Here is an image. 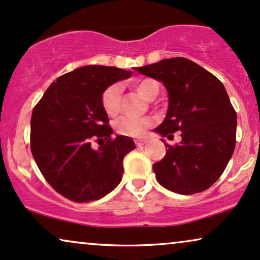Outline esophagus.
Returning <instances> with one entry per match:
<instances>
[{
	"mask_svg": "<svg viewBox=\"0 0 260 260\" xmlns=\"http://www.w3.org/2000/svg\"><path fill=\"white\" fill-rule=\"evenodd\" d=\"M135 143H136L137 147H142V146L146 145L147 141L146 140H142V139H139V140H135Z\"/></svg>",
	"mask_w": 260,
	"mask_h": 260,
	"instance_id": "obj_1",
	"label": "esophagus"
}]
</instances>
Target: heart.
<instances>
[{
    "mask_svg": "<svg viewBox=\"0 0 260 260\" xmlns=\"http://www.w3.org/2000/svg\"><path fill=\"white\" fill-rule=\"evenodd\" d=\"M136 91L146 100H153L159 92L158 83L153 79H142L135 85ZM121 92L123 86L119 83H114L105 89L101 96V104L106 113L114 117L119 113L121 106ZM154 124V120L149 117H130L124 115L115 121V130L118 134L130 137H140L145 134L148 127Z\"/></svg>",
    "mask_w": 260,
    "mask_h": 260,
    "instance_id": "1",
    "label": "heart"
}]
</instances>
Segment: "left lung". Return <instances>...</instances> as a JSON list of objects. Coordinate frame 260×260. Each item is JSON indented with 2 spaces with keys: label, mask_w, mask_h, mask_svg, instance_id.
Listing matches in <instances>:
<instances>
[{
  "label": "left lung",
  "mask_w": 260,
  "mask_h": 260,
  "mask_svg": "<svg viewBox=\"0 0 260 260\" xmlns=\"http://www.w3.org/2000/svg\"><path fill=\"white\" fill-rule=\"evenodd\" d=\"M136 71L165 85L169 108L155 133L169 140L179 131L182 141L165 143L166 155L153 165L162 187L191 195L210 188L220 177L236 143V112L217 77L185 57H172Z\"/></svg>",
  "instance_id": "8db88e82"
}]
</instances>
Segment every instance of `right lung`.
Here are the masks:
<instances>
[{
    "label": "right lung",
    "mask_w": 260,
    "mask_h": 260,
    "mask_svg": "<svg viewBox=\"0 0 260 260\" xmlns=\"http://www.w3.org/2000/svg\"><path fill=\"white\" fill-rule=\"evenodd\" d=\"M118 67H78L53 82L31 117V152L46 181L75 203L99 200L120 183L124 156L135 149L127 136L113 140L101 104L107 86L131 77ZM106 143L94 150L91 140Z\"/></svg>",
    "instance_id": "1"
}]
</instances>
